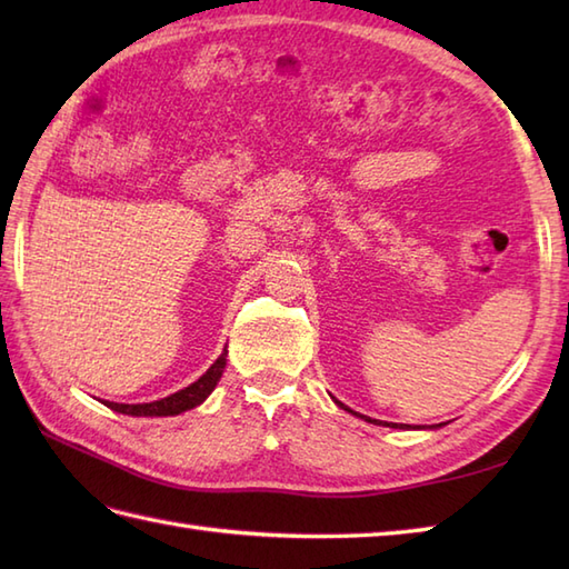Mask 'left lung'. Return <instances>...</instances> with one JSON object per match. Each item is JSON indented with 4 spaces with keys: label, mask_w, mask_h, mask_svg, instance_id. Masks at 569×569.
I'll list each match as a JSON object with an SVG mask.
<instances>
[{
    "label": "left lung",
    "mask_w": 569,
    "mask_h": 569,
    "mask_svg": "<svg viewBox=\"0 0 569 569\" xmlns=\"http://www.w3.org/2000/svg\"><path fill=\"white\" fill-rule=\"evenodd\" d=\"M337 406H340V408H345V410H349L347 406H342L340 401H335ZM357 416V413H355ZM361 418H365V416H361ZM365 420H369V422H377V420H371V418H365ZM377 426H381V422H377ZM386 426H389V422H386ZM440 426H442V422H440ZM440 426H435V428H440ZM391 428H408V426H403V422H401V426H398V422H391Z\"/></svg>",
    "instance_id": "left-lung-1"
}]
</instances>
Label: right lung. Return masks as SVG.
Wrapping results in <instances>:
<instances>
[{
    "instance_id": "1",
    "label": "right lung",
    "mask_w": 569,
    "mask_h": 569,
    "mask_svg": "<svg viewBox=\"0 0 569 569\" xmlns=\"http://www.w3.org/2000/svg\"><path fill=\"white\" fill-rule=\"evenodd\" d=\"M224 365H227V349L224 352L217 357L214 365L202 373V377L196 381L186 386V389H180L178 393H171L161 398V401H153V403H114V401H102L107 408L117 410V413H124V416H178L183 413V410H190L200 406L204 398H208L212 391L217 381H220L222 371H224Z\"/></svg>"
}]
</instances>
